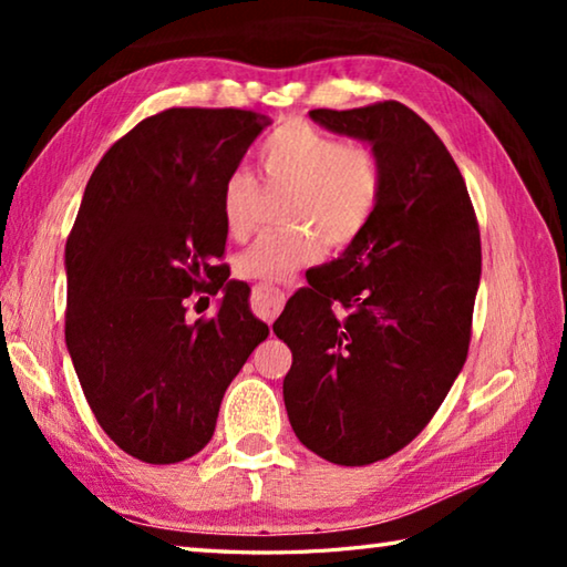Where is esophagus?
Segmentation results:
<instances>
[{
  "mask_svg": "<svg viewBox=\"0 0 567 567\" xmlns=\"http://www.w3.org/2000/svg\"><path fill=\"white\" fill-rule=\"evenodd\" d=\"M285 305V292L272 285H255L252 287V310L270 324L280 315Z\"/></svg>",
  "mask_w": 567,
  "mask_h": 567,
  "instance_id": "1",
  "label": "esophagus"
}]
</instances>
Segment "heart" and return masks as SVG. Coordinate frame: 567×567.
<instances>
[{"instance_id": "1", "label": "heart", "mask_w": 567, "mask_h": 567, "mask_svg": "<svg viewBox=\"0 0 567 567\" xmlns=\"http://www.w3.org/2000/svg\"><path fill=\"white\" fill-rule=\"evenodd\" d=\"M267 187L290 189L282 219L287 229L257 237L237 255L235 272L243 280L277 282L318 260L322 243L344 249L358 243L378 215L385 189V162L364 140L292 120L267 134L257 150ZM260 185L245 169L229 172L219 209L233 237H247L257 223Z\"/></svg>"}]
</instances>
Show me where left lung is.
<instances>
[{
    "label": "left lung",
    "mask_w": 567,
    "mask_h": 567,
    "mask_svg": "<svg viewBox=\"0 0 567 567\" xmlns=\"http://www.w3.org/2000/svg\"><path fill=\"white\" fill-rule=\"evenodd\" d=\"M310 117L372 142L385 162V189L364 235L307 277L310 287L275 322L292 350L285 408L315 455L370 465L422 433L463 370L480 227L443 140L402 102Z\"/></svg>",
    "instance_id": "left-lung-1"
}]
</instances>
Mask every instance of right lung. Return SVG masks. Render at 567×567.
Here are the masks:
<instances>
[{
	"instance_id": "1",
	"label": "right lung",
	"mask_w": 567,
	"mask_h": 567,
	"mask_svg": "<svg viewBox=\"0 0 567 567\" xmlns=\"http://www.w3.org/2000/svg\"><path fill=\"white\" fill-rule=\"evenodd\" d=\"M267 117L237 107L152 114L104 152L66 237L64 338L100 427L169 465L199 453L219 402L270 330L223 262V185ZM225 291L189 323L192 293Z\"/></svg>"
}]
</instances>
